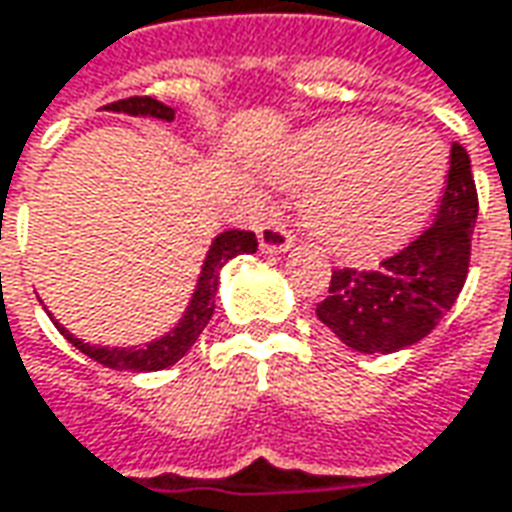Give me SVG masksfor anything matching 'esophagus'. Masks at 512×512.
<instances>
[{
	"instance_id": "obj_1",
	"label": "esophagus",
	"mask_w": 512,
	"mask_h": 512,
	"mask_svg": "<svg viewBox=\"0 0 512 512\" xmlns=\"http://www.w3.org/2000/svg\"><path fill=\"white\" fill-rule=\"evenodd\" d=\"M257 243H260V252H269V255H283L291 249V232L283 229L277 221H269L260 226L257 232Z\"/></svg>"
}]
</instances>
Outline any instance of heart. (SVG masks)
Instances as JSON below:
<instances>
[{
  "instance_id": "b5f03b06",
  "label": "heart",
  "mask_w": 512,
  "mask_h": 512,
  "mask_svg": "<svg viewBox=\"0 0 512 512\" xmlns=\"http://www.w3.org/2000/svg\"><path fill=\"white\" fill-rule=\"evenodd\" d=\"M277 184L306 189L300 218L334 255L374 257L428 221L448 152L428 133L334 118L291 135L266 161Z\"/></svg>"
}]
</instances>
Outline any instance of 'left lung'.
<instances>
[{"label": "left lung", "mask_w": 512, "mask_h": 512, "mask_svg": "<svg viewBox=\"0 0 512 512\" xmlns=\"http://www.w3.org/2000/svg\"><path fill=\"white\" fill-rule=\"evenodd\" d=\"M479 198L462 144L450 147L448 189L428 232L374 272L340 269L317 317L360 354H394L428 337L456 303L470 263Z\"/></svg>", "instance_id": "left-lung-1"}]
</instances>
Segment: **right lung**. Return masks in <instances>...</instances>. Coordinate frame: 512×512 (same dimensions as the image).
<instances>
[{"label": "right lung", "instance_id": "right-lung-1", "mask_svg": "<svg viewBox=\"0 0 512 512\" xmlns=\"http://www.w3.org/2000/svg\"><path fill=\"white\" fill-rule=\"evenodd\" d=\"M107 113H127L133 118H155V121H175V110L167 107L164 101L150 96H133V98H121V101H113L107 107H101ZM257 252V238L255 232H238V229H229V232H221L215 235L212 243H209V252L203 257L201 274H198V283L192 289V297L186 303L184 314L175 326L169 328L167 334L155 337L150 343L144 345H90L73 337L62 323H56V317L50 314V320L56 323V328L64 334L67 343H73L79 348L81 354H87L90 360L101 362L107 368H115V371H130V374H144V371H161V368H169L175 362L186 357V351L195 345V340L201 337V331L206 328V323L212 320L215 314V294H218V286H221V272L223 266L238 255H252Z\"/></svg>", "mask_w": 512, "mask_h": 512}]
</instances>
